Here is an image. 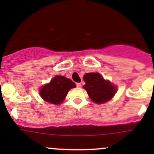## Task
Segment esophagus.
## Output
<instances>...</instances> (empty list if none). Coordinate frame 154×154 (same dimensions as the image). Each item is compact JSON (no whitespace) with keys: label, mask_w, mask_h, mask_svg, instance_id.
<instances>
[{"label":"esophagus","mask_w":154,"mask_h":154,"mask_svg":"<svg viewBox=\"0 0 154 154\" xmlns=\"http://www.w3.org/2000/svg\"><path fill=\"white\" fill-rule=\"evenodd\" d=\"M77 88H81V87H82L81 83H77Z\"/></svg>","instance_id":"esophagus-1"}]
</instances>
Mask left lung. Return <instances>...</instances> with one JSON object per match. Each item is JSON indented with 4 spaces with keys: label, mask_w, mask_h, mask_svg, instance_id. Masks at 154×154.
<instances>
[{
    "label": "left lung",
    "mask_w": 154,
    "mask_h": 154,
    "mask_svg": "<svg viewBox=\"0 0 154 154\" xmlns=\"http://www.w3.org/2000/svg\"><path fill=\"white\" fill-rule=\"evenodd\" d=\"M86 84L83 88L94 103L101 104L111 100L117 91V87L103 79L99 73H87L83 76Z\"/></svg>",
    "instance_id": "1"
}]
</instances>
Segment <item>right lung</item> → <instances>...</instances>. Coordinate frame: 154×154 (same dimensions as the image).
I'll return each instance as SVG.
<instances>
[{
	"label": "right lung",
	"instance_id": "obj_1",
	"mask_svg": "<svg viewBox=\"0 0 154 154\" xmlns=\"http://www.w3.org/2000/svg\"><path fill=\"white\" fill-rule=\"evenodd\" d=\"M76 84L64 76L57 75L49 83L40 88L39 94L46 102L58 105L61 104L71 88H75Z\"/></svg>",
	"mask_w": 154,
	"mask_h": 154
}]
</instances>
